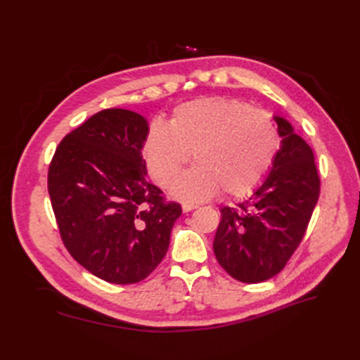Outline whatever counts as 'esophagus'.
Returning <instances> with one entry per match:
<instances>
[{
  "instance_id": "obj_1",
  "label": "esophagus",
  "mask_w": 360,
  "mask_h": 360,
  "mask_svg": "<svg viewBox=\"0 0 360 360\" xmlns=\"http://www.w3.org/2000/svg\"><path fill=\"white\" fill-rule=\"evenodd\" d=\"M181 209H183L184 213H188V212H191V210H193V209H197V205H195V204H189V202H184V204L181 205Z\"/></svg>"
}]
</instances>
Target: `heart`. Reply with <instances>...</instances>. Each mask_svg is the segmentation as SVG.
I'll list each match as a JSON object with an SVG mask.
<instances>
[{"label":"heart","mask_w":360,"mask_h":360,"mask_svg":"<svg viewBox=\"0 0 360 360\" xmlns=\"http://www.w3.org/2000/svg\"><path fill=\"white\" fill-rule=\"evenodd\" d=\"M278 148V127L269 112L238 99L201 97L179 105L168 124L151 123L143 155L150 176L167 188L192 153L198 165L172 184L171 193L201 201L219 189L231 197L255 189Z\"/></svg>","instance_id":"obj_1"}]
</instances>
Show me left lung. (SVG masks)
Returning a JSON list of instances; mask_svg holds the SVG:
<instances>
[{
    "label": "left lung",
    "instance_id": "8db88e82",
    "mask_svg": "<svg viewBox=\"0 0 360 360\" xmlns=\"http://www.w3.org/2000/svg\"><path fill=\"white\" fill-rule=\"evenodd\" d=\"M281 147L266 179L237 207H222L213 242L217 263L234 279L257 284L278 275L297 249L320 195L312 148L275 115Z\"/></svg>",
    "mask_w": 360,
    "mask_h": 360
}]
</instances>
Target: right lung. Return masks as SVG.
<instances>
[{"instance_id": "1", "label": "right lung", "mask_w": 360, "mask_h": 360, "mask_svg": "<svg viewBox=\"0 0 360 360\" xmlns=\"http://www.w3.org/2000/svg\"><path fill=\"white\" fill-rule=\"evenodd\" d=\"M148 122L134 111L103 110L64 138L52 158L48 191L64 246L111 284L146 279L165 257L180 214L147 181Z\"/></svg>"}]
</instances>
